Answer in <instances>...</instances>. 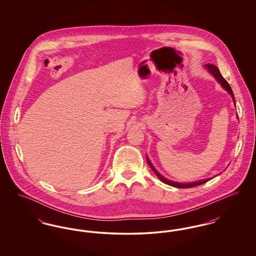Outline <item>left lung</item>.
<instances>
[{"instance_id":"obj_1","label":"left lung","mask_w":256,"mask_h":256,"mask_svg":"<svg viewBox=\"0 0 256 256\" xmlns=\"http://www.w3.org/2000/svg\"><path fill=\"white\" fill-rule=\"evenodd\" d=\"M206 68L208 70V72L211 74L219 82L220 84L222 86V87L224 89H226L230 95H232V100H233V102L235 104V98H234V95H233V92H232V87L228 84V82L222 78V76L220 73L219 69L217 68V66L213 65V64H206ZM146 161H148V164L150 165V167L152 169V170L156 172V174L158 176L159 180L162 182L166 183L168 185L170 186H174V187H176V188H190V187H195V186H198L200 184H204V183L207 182L208 180H210V178H207V180H198V182H196L191 183H180L174 182H172L170 180H167L166 178H164L163 176H161L159 174L158 172L156 170V169L152 166V164L150 163V161L148 160V158H146Z\"/></svg>"}]
</instances>
